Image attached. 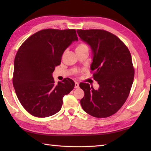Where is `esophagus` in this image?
<instances>
[{
	"instance_id": "34e87169",
	"label": "esophagus",
	"mask_w": 151,
	"mask_h": 151,
	"mask_svg": "<svg viewBox=\"0 0 151 151\" xmlns=\"http://www.w3.org/2000/svg\"><path fill=\"white\" fill-rule=\"evenodd\" d=\"M75 88H79V83L78 82H75Z\"/></svg>"
}]
</instances>
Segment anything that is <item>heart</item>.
I'll use <instances>...</instances> for the list:
<instances>
[{
  "instance_id": "heart-1",
  "label": "heart",
  "mask_w": 151,
  "mask_h": 151,
  "mask_svg": "<svg viewBox=\"0 0 151 151\" xmlns=\"http://www.w3.org/2000/svg\"><path fill=\"white\" fill-rule=\"evenodd\" d=\"M86 47H88L86 46L85 44H84V43H80V44L78 45L77 46H76V50H81V49H84V48H86Z\"/></svg>"
}]
</instances>
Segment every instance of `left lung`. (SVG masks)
<instances>
[{
	"label": "left lung",
	"instance_id": "obj_1",
	"mask_svg": "<svg viewBox=\"0 0 151 151\" xmlns=\"http://www.w3.org/2000/svg\"><path fill=\"white\" fill-rule=\"evenodd\" d=\"M82 41L91 47L93 78L99 88L81 83L84 91L81 104L86 113L98 118L111 116L122 107L129 97L134 69L127 47L114 34L103 30H78Z\"/></svg>",
	"mask_w": 151,
	"mask_h": 151
}]
</instances>
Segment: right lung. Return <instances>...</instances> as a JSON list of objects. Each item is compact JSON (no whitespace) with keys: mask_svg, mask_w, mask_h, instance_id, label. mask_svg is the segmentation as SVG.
<instances>
[{"mask_svg":"<svg viewBox=\"0 0 151 151\" xmlns=\"http://www.w3.org/2000/svg\"><path fill=\"white\" fill-rule=\"evenodd\" d=\"M75 29H45L32 35L19 48L14 60L13 84L19 102L28 113L47 117L58 112L63 97L75 82L69 78L54 84L52 73L73 41Z\"/></svg>","mask_w":151,"mask_h":151,"instance_id":"1","label":"right lung"}]
</instances>
